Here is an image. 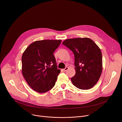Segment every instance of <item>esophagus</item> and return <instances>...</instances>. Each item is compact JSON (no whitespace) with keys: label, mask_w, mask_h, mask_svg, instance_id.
<instances>
[{"label":"esophagus","mask_w":122,"mask_h":122,"mask_svg":"<svg viewBox=\"0 0 122 122\" xmlns=\"http://www.w3.org/2000/svg\"><path fill=\"white\" fill-rule=\"evenodd\" d=\"M68 69V67H66L65 69H63V71H64V72H65V71H66Z\"/></svg>","instance_id":"1"}]
</instances>
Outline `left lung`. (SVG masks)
Returning a JSON list of instances; mask_svg holds the SVG:
<instances>
[{"label": "left lung", "mask_w": 122, "mask_h": 122, "mask_svg": "<svg viewBox=\"0 0 122 122\" xmlns=\"http://www.w3.org/2000/svg\"><path fill=\"white\" fill-rule=\"evenodd\" d=\"M62 44L74 54L76 74L71 79L73 84L82 90L93 87L102 71V55L99 47L86 37L68 39Z\"/></svg>", "instance_id": "left-lung-1"}]
</instances>
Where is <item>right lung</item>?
Listing matches in <instances>:
<instances>
[{
	"label": "right lung",
	"mask_w": 122,
	"mask_h": 122,
	"mask_svg": "<svg viewBox=\"0 0 122 122\" xmlns=\"http://www.w3.org/2000/svg\"><path fill=\"white\" fill-rule=\"evenodd\" d=\"M61 40H43L30 44L22 56V73L33 90L42 93L55 85L60 73L58 69L54 51Z\"/></svg>",
	"instance_id": "add662e5"
}]
</instances>
